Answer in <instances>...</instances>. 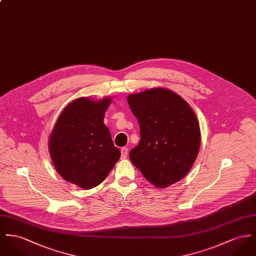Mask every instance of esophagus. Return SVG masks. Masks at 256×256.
<instances>
[{"label":"esophagus","mask_w":256,"mask_h":256,"mask_svg":"<svg viewBox=\"0 0 256 256\" xmlns=\"http://www.w3.org/2000/svg\"><path fill=\"white\" fill-rule=\"evenodd\" d=\"M120 153H122V158H126L128 154V149L126 147H122L120 149Z\"/></svg>","instance_id":"34e87169"}]
</instances>
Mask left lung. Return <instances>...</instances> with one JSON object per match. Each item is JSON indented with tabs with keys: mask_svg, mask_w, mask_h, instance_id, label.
I'll use <instances>...</instances> for the list:
<instances>
[{
	"mask_svg": "<svg viewBox=\"0 0 256 256\" xmlns=\"http://www.w3.org/2000/svg\"><path fill=\"white\" fill-rule=\"evenodd\" d=\"M138 120L140 141L132 162L151 184L166 188L191 170L200 150V130L191 106L174 92L154 88L128 96Z\"/></svg>",
	"mask_w": 256,
	"mask_h": 256,
	"instance_id": "left-lung-1",
	"label": "left lung"
}]
</instances>
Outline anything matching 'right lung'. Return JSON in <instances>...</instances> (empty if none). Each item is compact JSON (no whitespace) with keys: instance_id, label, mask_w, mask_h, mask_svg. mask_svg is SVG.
Masks as SVG:
<instances>
[{"instance_id":"right-lung-1","label":"right lung","mask_w":256,"mask_h":256,"mask_svg":"<svg viewBox=\"0 0 256 256\" xmlns=\"http://www.w3.org/2000/svg\"><path fill=\"white\" fill-rule=\"evenodd\" d=\"M111 98H80L61 112L48 139V150L59 176L88 190L99 185L120 157L103 122Z\"/></svg>"}]
</instances>
